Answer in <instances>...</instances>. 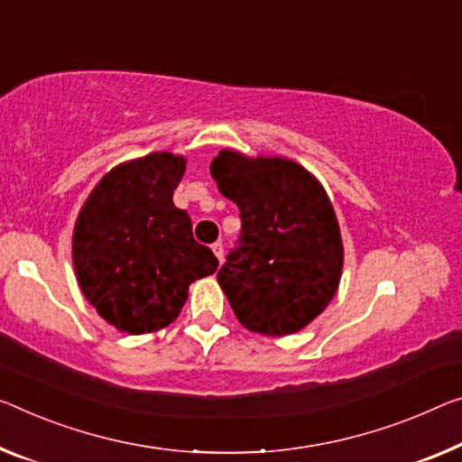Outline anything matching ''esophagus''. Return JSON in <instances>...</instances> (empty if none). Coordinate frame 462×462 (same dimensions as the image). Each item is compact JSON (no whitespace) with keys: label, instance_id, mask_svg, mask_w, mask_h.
<instances>
[{"label":"esophagus","instance_id":"obj_1","mask_svg":"<svg viewBox=\"0 0 462 462\" xmlns=\"http://www.w3.org/2000/svg\"><path fill=\"white\" fill-rule=\"evenodd\" d=\"M212 252H215L218 262H223V258H225V247H223L221 241H215V244H212Z\"/></svg>","mask_w":462,"mask_h":462}]
</instances>
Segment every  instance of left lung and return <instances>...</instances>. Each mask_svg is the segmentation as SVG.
I'll list each match as a JSON object with an SVG mask.
<instances>
[{"mask_svg": "<svg viewBox=\"0 0 462 462\" xmlns=\"http://www.w3.org/2000/svg\"><path fill=\"white\" fill-rule=\"evenodd\" d=\"M210 173L237 204L241 231L217 279L233 314L260 335H293L335 297L343 241L324 188L285 159L223 151Z\"/></svg>", "mask_w": 462, "mask_h": 462, "instance_id": "1", "label": "left lung"}]
</instances>
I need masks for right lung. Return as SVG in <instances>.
<instances>
[{"mask_svg": "<svg viewBox=\"0 0 462 462\" xmlns=\"http://www.w3.org/2000/svg\"><path fill=\"white\" fill-rule=\"evenodd\" d=\"M186 161L171 152L119 165L78 215L72 258L84 297L116 328L159 330L180 316L188 287L217 271L191 218L173 204Z\"/></svg>", "mask_w": 462, "mask_h": 462, "instance_id": "obj_1", "label": "right lung"}]
</instances>
